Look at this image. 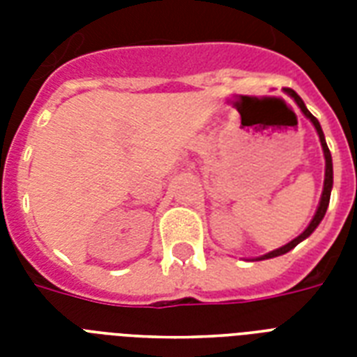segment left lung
Here are the masks:
<instances>
[{"label":"left lung","instance_id":"left-lung-1","mask_svg":"<svg viewBox=\"0 0 357 357\" xmlns=\"http://www.w3.org/2000/svg\"><path fill=\"white\" fill-rule=\"evenodd\" d=\"M285 92H287L289 96L293 98L294 102H296V105L300 107V111L307 116V119L311 120V123L315 126L317 133H319V139H321V146H322V151H324V159H326V172H324V189H322V196H321V202H319V207H317V213L315 217H313V220L310 222V226L302 231V234L298 235L296 238H293L291 243H287L285 246H282V248L278 250H272V252H268V254L261 255V257H257V261L261 259H271V257H278V255H283L287 254L289 250H293L294 246L298 243H302L304 238L310 237L313 231H315V228L321 224V220L324 218V215H326V209H328V204H330V195H332V187H333V165H332V153H330V150H328V144H326V139H324V133H322V128L321 123H319V120L313 116V114L307 111V107L304 105V102H302V98L296 94V92L293 91V89H285Z\"/></svg>","mask_w":357,"mask_h":357}]
</instances>
